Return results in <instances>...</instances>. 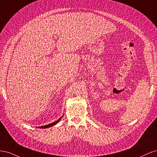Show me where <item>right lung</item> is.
I'll return each mask as SVG.
<instances>
[{
    "label": "right lung",
    "instance_id": "obj_1",
    "mask_svg": "<svg viewBox=\"0 0 157 157\" xmlns=\"http://www.w3.org/2000/svg\"><path fill=\"white\" fill-rule=\"evenodd\" d=\"M63 116L62 117H61L58 120H57L56 121H55V122H52V123H50V124H48V125H46V126H39V127H36V128H50V127H51V126H54V125H55V124H56L58 122H59V121L61 119V118L63 117Z\"/></svg>",
    "mask_w": 157,
    "mask_h": 157
}]
</instances>
